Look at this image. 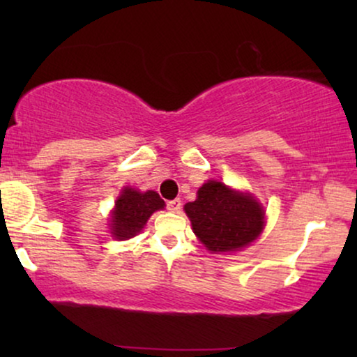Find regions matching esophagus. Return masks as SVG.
Here are the masks:
<instances>
[{"mask_svg":"<svg viewBox=\"0 0 357 357\" xmlns=\"http://www.w3.org/2000/svg\"><path fill=\"white\" fill-rule=\"evenodd\" d=\"M180 208H182V202H180V198H175V199H170V202H167L169 211L178 213Z\"/></svg>","mask_w":357,"mask_h":357,"instance_id":"obj_1","label":"esophagus"}]
</instances>
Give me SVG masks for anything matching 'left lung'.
<instances>
[{"label":"left lung","instance_id":"obj_1","mask_svg":"<svg viewBox=\"0 0 357 357\" xmlns=\"http://www.w3.org/2000/svg\"><path fill=\"white\" fill-rule=\"evenodd\" d=\"M193 231L211 252H234L260 236L265 213L257 199L209 180L195 202L185 204Z\"/></svg>","mask_w":357,"mask_h":357}]
</instances>
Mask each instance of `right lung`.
Returning a JSON list of instances; mask_svg holds the SVG:
<instances>
[{
    "label": "right lung",
    "mask_w": 357,
    "mask_h": 357,
    "mask_svg": "<svg viewBox=\"0 0 357 357\" xmlns=\"http://www.w3.org/2000/svg\"><path fill=\"white\" fill-rule=\"evenodd\" d=\"M164 208V199L153 190L141 193L125 188L116 199L112 216V234L115 238L126 241L141 232L151 214Z\"/></svg>",
    "instance_id": "obj_1"
}]
</instances>
